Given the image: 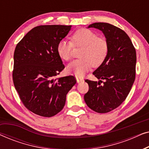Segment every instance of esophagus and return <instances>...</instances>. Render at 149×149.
<instances>
[{
	"instance_id": "34e87169",
	"label": "esophagus",
	"mask_w": 149,
	"mask_h": 149,
	"mask_svg": "<svg viewBox=\"0 0 149 149\" xmlns=\"http://www.w3.org/2000/svg\"><path fill=\"white\" fill-rule=\"evenodd\" d=\"M76 79H77V82L78 83L82 82V81H84L83 80V79L81 78V77H76Z\"/></svg>"
}]
</instances>
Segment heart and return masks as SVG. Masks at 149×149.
I'll return each instance as SVG.
<instances>
[{
  "instance_id": "b5f03b06",
  "label": "heart",
  "mask_w": 149,
  "mask_h": 149,
  "mask_svg": "<svg viewBox=\"0 0 149 149\" xmlns=\"http://www.w3.org/2000/svg\"><path fill=\"white\" fill-rule=\"evenodd\" d=\"M74 46L83 47L80 53L81 59L73 61L67 66V72L77 77H83L91 66L98 67L104 62L109 52L107 40L100 38L88 29L78 30L73 34L72 41L60 40L57 45V52L62 60H70Z\"/></svg>"
}]
</instances>
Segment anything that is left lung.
<instances>
[{
  "label": "left lung",
  "instance_id": "obj_1",
  "mask_svg": "<svg viewBox=\"0 0 149 149\" xmlns=\"http://www.w3.org/2000/svg\"><path fill=\"white\" fill-rule=\"evenodd\" d=\"M88 28H97L103 32L109 52L104 62L93 72L98 82L85 80L89 91L84 100L91 110L106 113L119 107L131 90L136 77V49L127 34L112 24L97 22Z\"/></svg>",
  "mask_w": 149,
  "mask_h": 149
}]
</instances>
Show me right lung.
<instances>
[{"mask_svg": "<svg viewBox=\"0 0 149 149\" xmlns=\"http://www.w3.org/2000/svg\"><path fill=\"white\" fill-rule=\"evenodd\" d=\"M71 26H38L18 42L14 52L13 81L19 98L34 114L51 117L62 111L77 81L72 75L54 79L64 69L57 45Z\"/></svg>", "mask_w": 149, "mask_h": 149, "instance_id": "add662e5", "label": "right lung"}]
</instances>
